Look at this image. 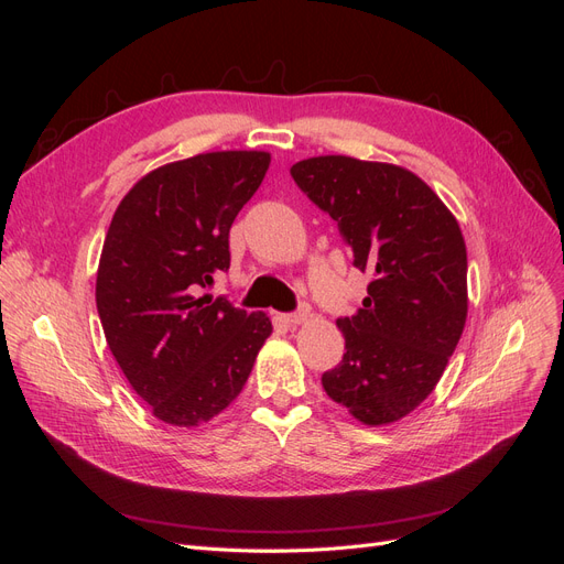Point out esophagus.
Listing matches in <instances>:
<instances>
[{
  "label": "esophagus",
  "mask_w": 564,
  "mask_h": 564,
  "mask_svg": "<svg viewBox=\"0 0 564 564\" xmlns=\"http://www.w3.org/2000/svg\"><path fill=\"white\" fill-rule=\"evenodd\" d=\"M308 319H311V311H308V308H303V311H299V313L282 315V322L286 324V327H299V324L308 322Z\"/></svg>",
  "instance_id": "34e87169"
}]
</instances>
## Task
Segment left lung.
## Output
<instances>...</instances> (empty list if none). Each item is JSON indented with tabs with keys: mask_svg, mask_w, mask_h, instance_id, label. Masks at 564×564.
Instances as JSON below:
<instances>
[{
	"mask_svg": "<svg viewBox=\"0 0 564 564\" xmlns=\"http://www.w3.org/2000/svg\"><path fill=\"white\" fill-rule=\"evenodd\" d=\"M301 191L338 226L367 299L344 332L327 395L365 425L412 414L435 390L468 317V256L458 220L431 185L388 162L319 155L292 166Z\"/></svg>",
	"mask_w": 564,
	"mask_h": 564,
	"instance_id": "1",
	"label": "left lung"
}]
</instances>
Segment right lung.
<instances>
[{
    "instance_id": "1",
    "label": "right lung",
    "mask_w": 564,
    "mask_h": 564,
    "mask_svg": "<svg viewBox=\"0 0 564 564\" xmlns=\"http://www.w3.org/2000/svg\"><path fill=\"white\" fill-rule=\"evenodd\" d=\"M268 166L263 150L169 162L135 183L110 220L98 317L135 395L169 425L197 429L224 412L272 334L265 313L202 294L230 268V226Z\"/></svg>"
}]
</instances>
